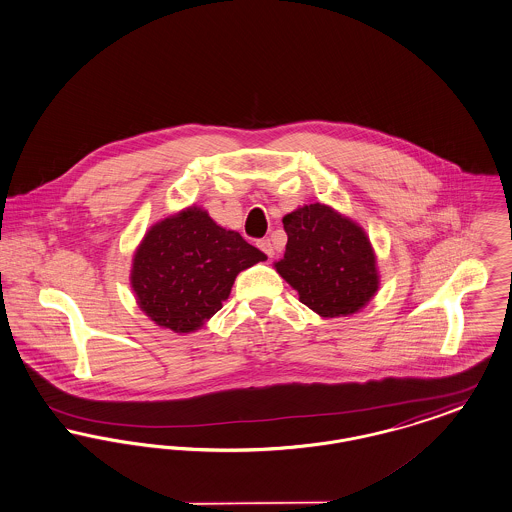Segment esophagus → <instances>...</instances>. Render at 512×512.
Listing matches in <instances>:
<instances>
[{
	"instance_id": "34e87169",
	"label": "esophagus",
	"mask_w": 512,
	"mask_h": 512,
	"mask_svg": "<svg viewBox=\"0 0 512 512\" xmlns=\"http://www.w3.org/2000/svg\"><path fill=\"white\" fill-rule=\"evenodd\" d=\"M259 249L271 259L272 255H274V247H272L271 240H261L259 241Z\"/></svg>"
}]
</instances>
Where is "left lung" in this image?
I'll return each instance as SVG.
<instances>
[{
	"label": "left lung",
	"mask_w": 512,
	"mask_h": 512,
	"mask_svg": "<svg viewBox=\"0 0 512 512\" xmlns=\"http://www.w3.org/2000/svg\"><path fill=\"white\" fill-rule=\"evenodd\" d=\"M288 243L276 272L321 317L358 313L379 290L377 255L356 220L311 203L282 218Z\"/></svg>",
	"instance_id": "8db88e82"
}]
</instances>
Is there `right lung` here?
<instances>
[{
	"instance_id": "add662e5",
	"label": "right lung",
	"mask_w": 512,
	"mask_h": 512,
	"mask_svg": "<svg viewBox=\"0 0 512 512\" xmlns=\"http://www.w3.org/2000/svg\"><path fill=\"white\" fill-rule=\"evenodd\" d=\"M267 255L201 207L174 212L147 230L131 261L139 309L162 329L199 331L228 300L241 271Z\"/></svg>"
}]
</instances>
